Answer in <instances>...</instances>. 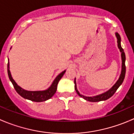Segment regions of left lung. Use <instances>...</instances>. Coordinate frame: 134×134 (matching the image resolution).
Returning a JSON list of instances; mask_svg holds the SVG:
<instances>
[{
	"instance_id": "obj_1",
	"label": "left lung",
	"mask_w": 134,
	"mask_h": 134,
	"mask_svg": "<svg viewBox=\"0 0 134 134\" xmlns=\"http://www.w3.org/2000/svg\"><path fill=\"white\" fill-rule=\"evenodd\" d=\"M115 36L117 37V45H118V48H119L120 51L121 52V59H122V70H121V73L120 75L119 78L118 79V80L115 83L113 86V87L109 90L108 91H107L106 92L102 93V94H98V95L94 96V97H86V96L83 95V94H80L79 93V91H78L76 87V78L75 79V89L76 91L77 94L80 96V97L83 98V99L86 100L87 101H90V102H99V101H102V100H106L110 98L114 94V93L116 92V91L117 90V89L119 87V86L122 84V83L123 82L124 79H125V74H126V66H125V60H126V56L125 52H124L123 48L121 47V37H120V35L117 32L115 33Z\"/></svg>"
}]
</instances>
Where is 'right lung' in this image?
I'll return each instance as SVG.
<instances>
[{
  "mask_svg": "<svg viewBox=\"0 0 134 134\" xmlns=\"http://www.w3.org/2000/svg\"><path fill=\"white\" fill-rule=\"evenodd\" d=\"M66 71H63L59 74L58 75L56 76L54 80L53 81L51 86L48 87L47 90H44V91H26V90H23L21 88L20 86H19L17 84L14 80L12 78V75H11L10 71H9V59L8 63V76L10 81L12 82V84H13V87H14L15 90L17 91L19 95L23 97L24 98L26 99L34 101V102H43V101L47 100L50 99L52 97H53L54 94L56 92V90H57V86L58 83L59 81L60 80L61 78H62L63 75L65 74Z\"/></svg>",
  "mask_w": 134,
  "mask_h": 134,
  "instance_id": "right-lung-1",
  "label": "right lung"
}]
</instances>
